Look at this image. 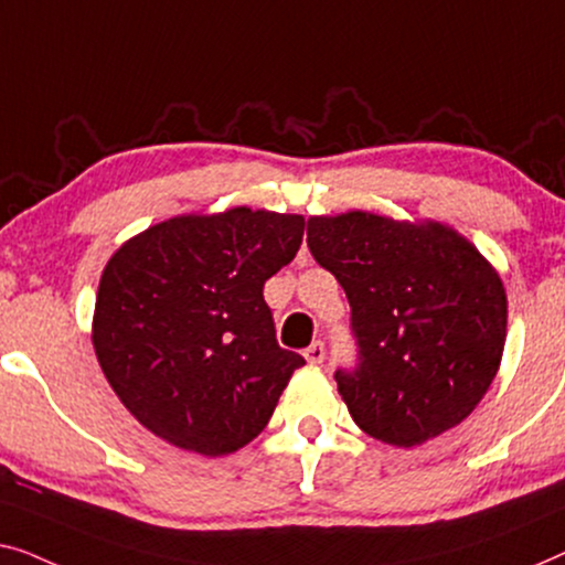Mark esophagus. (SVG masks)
Returning <instances> with one entry per match:
<instances>
[{
	"mask_svg": "<svg viewBox=\"0 0 565 565\" xmlns=\"http://www.w3.org/2000/svg\"><path fill=\"white\" fill-rule=\"evenodd\" d=\"M305 359H307L309 363H322V361H324V343H322V340H315V343L307 348Z\"/></svg>",
	"mask_w": 565,
	"mask_h": 565,
	"instance_id": "1",
	"label": "esophagus"
}]
</instances>
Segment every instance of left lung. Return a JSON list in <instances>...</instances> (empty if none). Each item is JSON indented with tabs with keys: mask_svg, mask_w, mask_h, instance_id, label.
I'll return each instance as SVG.
<instances>
[{
	"mask_svg": "<svg viewBox=\"0 0 565 565\" xmlns=\"http://www.w3.org/2000/svg\"><path fill=\"white\" fill-rule=\"evenodd\" d=\"M317 264L351 305L353 369L338 392L365 435L399 448L463 423L497 376L507 294L456 230L348 212L307 222Z\"/></svg>",
	"mask_w": 565,
	"mask_h": 565,
	"instance_id": "8db88e82",
	"label": "left lung"
}]
</instances>
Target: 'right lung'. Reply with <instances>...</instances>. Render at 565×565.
<instances>
[{
    "label": "right lung",
    "instance_id": "right-lung-1",
    "mask_svg": "<svg viewBox=\"0 0 565 565\" xmlns=\"http://www.w3.org/2000/svg\"><path fill=\"white\" fill-rule=\"evenodd\" d=\"M301 235V214L235 206L166 220L109 258L92 340L142 427L200 456H227L264 430L305 365L279 345L264 299Z\"/></svg>",
    "mask_w": 565,
    "mask_h": 565
}]
</instances>
